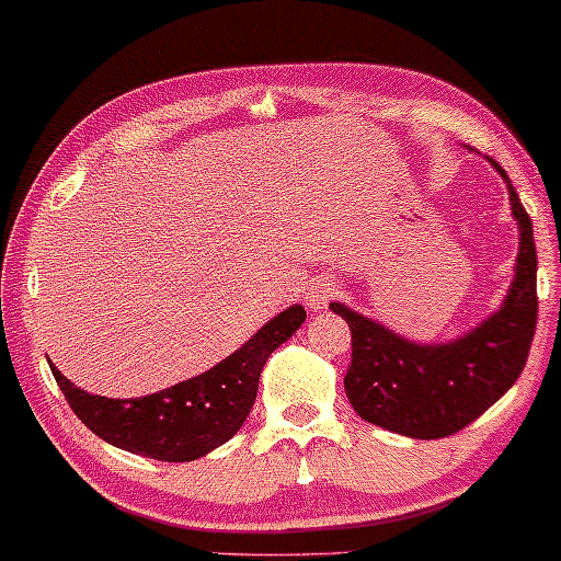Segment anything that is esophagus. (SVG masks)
<instances>
[{"mask_svg":"<svg viewBox=\"0 0 561 561\" xmlns=\"http://www.w3.org/2000/svg\"><path fill=\"white\" fill-rule=\"evenodd\" d=\"M336 286L332 280H313L309 288H306V306H309L311 311H319V309H327L329 301H332Z\"/></svg>","mask_w":561,"mask_h":561,"instance_id":"obj_1","label":"esophagus"}]
</instances>
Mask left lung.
<instances>
[{
  "instance_id": "obj_1",
  "label": "left lung",
  "mask_w": 561,
  "mask_h": 561,
  "mask_svg": "<svg viewBox=\"0 0 561 561\" xmlns=\"http://www.w3.org/2000/svg\"><path fill=\"white\" fill-rule=\"evenodd\" d=\"M490 163L508 183L520 229L516 278L501 311L462 340L421 347L347 306L332 304L352 334V359L344 375L352 409L359 419L411 439H442L462 432L518 380L531 350L539 317L531 217L518 202L508 173L495 160Z\"/></svg>"
}]
</instances>
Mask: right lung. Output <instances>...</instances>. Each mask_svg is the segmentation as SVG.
<instances>
[{"label": "right lung", "mask_w": 561, "mask_h": 561, "mask_svg": "<svg viewBox=\"0 0 561 561\" xmlns=\"http://www.w3.org/2000/svg\"><path fill=\"white\" fill-rule=\"evenodd\" d=\"M304 321V306H290L211 370L133 401L87 393L56 365L50 370L71 411L99 439L160 462H191L240 432L267 357Z\"/></svg>", "instance_id": "obj_1"}]
</instances>
